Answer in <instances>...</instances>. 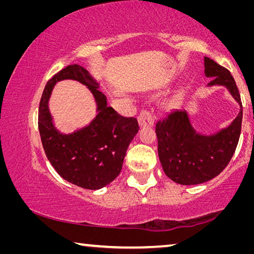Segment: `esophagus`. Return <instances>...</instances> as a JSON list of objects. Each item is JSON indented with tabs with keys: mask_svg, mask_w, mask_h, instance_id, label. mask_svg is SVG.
<instances>
[{
	"mask_svg": "<svg viewBox=\"0 0 254 254\" xmlns=\"http://www.w3.org/2000/svg\"><path fill=\"white\" fill-rule=\"evenodd\" d=\"M154 122V115L150 111L143 110L141 111V113L137 117V123H139L140 127H151L153 126Z\"/></svg>",
	"mask_w": 254,
	"mask_h": 254,
	"instance_id": "34e87169",
	"label": "esophagus"
}]
</instances>
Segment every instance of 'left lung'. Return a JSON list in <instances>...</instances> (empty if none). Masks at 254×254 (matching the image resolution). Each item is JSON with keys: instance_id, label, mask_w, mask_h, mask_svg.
I'll return each mask as SVG.
<instances>
[{"instance_id": "obj_1", "label": "left lung", "mask_w": 254, "mask_h": 254, "mask_svg": "<svg viewBox=\"0 0 254 254\" xmlns=\"http://www.w3.org/2000/svg\"><path fill=\"white\" fill-rule=\"evenodd\" d=\"M204 74L212 78L206 87L223 86L238 102L240 112L230 126L212 134L192 127L186 110H174L156 124L158 156L162 169L180 185H197L213 179L229 165L239 142L242 103L231 72L213 59L204 58Z\"/></svg>"}]
</instances>
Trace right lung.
I'll use <instances>...</instances> for the list:
<instances>
[{
	"instance_id": "right-lung-1",
	"label": "right lung",
	"mask_w": 254,
	"mask_h": 254,
	"mask_svg": "<svg viewBox=\"0 0 254 254\" xmlns=\"http://www.w3.org/2000/svg\"><path fill=\"white\" fill-rule=\"evenodd\" d=\"M79 81L90 90L97 103V117L84 128L71 133L60 132L54 126L49 100L58 81ZM38 127L42 147L51 166L68 183L86 189H101L121 173L124 157L139 130L134 118H124L107 106L100 83L79 65H69L57 72L42 93Z\"/></svg>"
}]
</instances>
